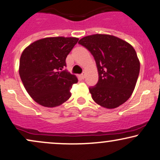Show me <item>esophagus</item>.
<instances>
[{"mask_svg":"<svg viewBox=\"0 0 160 160\" xmlns=\"http://www.w3.org/2000/svg\"><path fill=\"white\" fill-rule=\"evenodd\" d=\"M80 78H81L82 79H84V78H86V74H82L80 75Z\"/></svg>","mask_w":160,"mask_h":160,"instance_id":"obj_1","label":"esophagus"}]
</instances>
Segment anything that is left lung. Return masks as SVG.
<instances>
[{
	"instance_id": "obj_1",
	"label": "left lung",
	"mask_w": 160,
	"mask_h": 160,
	"mask_svg": "<svg viewBox=\"0 0 160 160\" xmlns=\"http://www.w3.org/2000/svg\"><path fill=\"white\" fill-rule=\"evenodd\" d=\"M93 55L98 82L89 88L92 99L107 109H114L130 98L139 74L140 62L133 47L108 34H94L78 42Z\"/></svg>"
}]
</instances>
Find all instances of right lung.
Here are the masks:
<instances>
[{"instance_id":"obj_1","label":"right lung","mask_w":160,"mask_h":160,"mask_svg":"<svg viewBox=\"0 0 160 160\" xmlns=\"http://www.w3.org/2000/svg\"><path fill=\"white\" fill-rule=\"evenodd\" d=\"M78 40L76 37H47L32 42L23 51L19 75L29 95L38 104L52 108L71 97L72 86L78 80L62 68Z\"/></svg>"}]
</instances>
